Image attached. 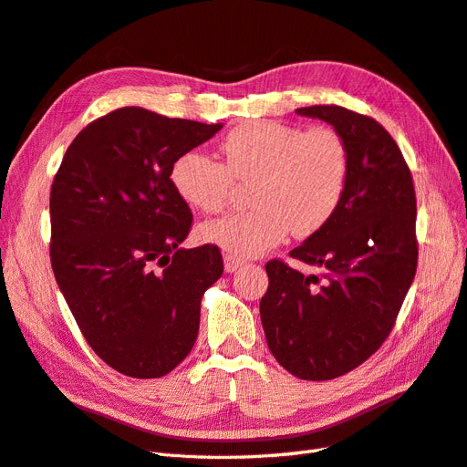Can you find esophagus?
Here are the masks:
<instances>
[{"instance_id": "34e87169", "label": "esophagus", "mask_w": 467, "mask_h": 467, "mask_svg": "<svg viewBox=\"0 0 467 467\" xmlns=\"http://www.w3.org/2000/svg\"><path fill=\"white\" fill-rule=\"evenodd\" d=\"M244 265H245L244 259H237V257H234V255H225V257H223V268H225V273H235L237 268H242Z\"/></svg>"}]
</instances>
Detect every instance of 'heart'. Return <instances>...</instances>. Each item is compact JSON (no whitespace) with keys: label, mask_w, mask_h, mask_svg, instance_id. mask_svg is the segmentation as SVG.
<instances>
[{"label":"heart","mask_w":467,"mask_h":467,"mask_svg":"<svg viewBox=\"0 0 467 467\" xmlns=\"http://www.w3.org/2000/svg\"><path fill=\"white\" fill-rule=\"evenodd\" d=\"M223 163L201 151L179 155L171 167L177 194L194 210L218 212L235 182H249L251 202L201 225V239L234 257H257L290 232L309 237L325 228L348 181V148L331 126L253 120L237 126L220 146Z\"/></svg>","instance_id":"1"}]
</instances>
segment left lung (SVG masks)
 <instances>
[{
    "instance_id": "1",
    "label": "left lung",
    "mask_w": 467,
    "mask_h": 467,
    "mask_svg": "<svg viewBox=\"0 0 467 467\" xmlns=\"http://www.w3.org/2000/svg\"><path fill=\"white\" fill-rule=\"evenodd\" d=\"M296 112L343 136L348 181L325 228L290 251L319 275L268 261L259 307L266 345L282 368L321 381L355 370L393 329L417 271V199L403 153L379 122L337 105Z\"/></svg>"
}]
</instances>
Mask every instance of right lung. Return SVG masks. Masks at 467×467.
<instances>
[{"label": "right lung", "mask_w": 467, "mask_h": 467, "mask_svg": "<svg viewBox=\"0 0 467 467\" xmlns=\"http://www.w3.org/2000/svg\"><path fill=\"white\" fill-rule=\"evenodd\" d=\"M222 124L124 107L88 124L50 189V261L95 355L130 378H160L187 358L202 294L223 273L216 245L179 247L189 204L171 167Z\"/></svg>", "instance_id": "right-lung-1"}]
</instances>
